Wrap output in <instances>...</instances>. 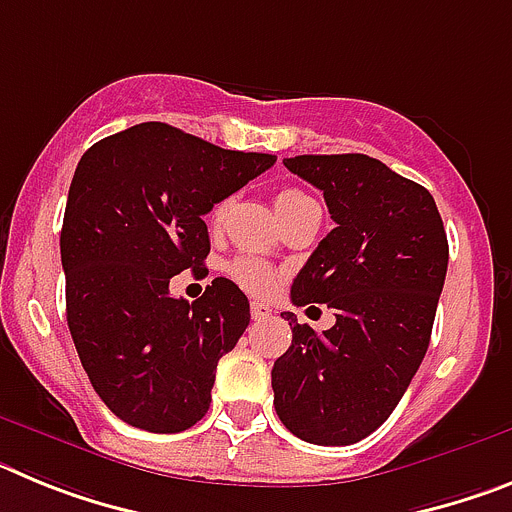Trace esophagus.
<instances>
[{
	"label": "esophagus",
	"instance_id": "esophagus-1",
	"mask_svg": "<svg viewBox=\"0 0 512 512\" xmlns=\"http://www.w3.org/2000/svg\"><path fill=\"white\" fill-rule=\"evenodd\" d=\"M251 315H253V320H266L271 315V307L266 305V302L253 300L251 302Z\"/></svg>",
	"mask_w": 512,
	"mask_h": 512
}]
</instances>
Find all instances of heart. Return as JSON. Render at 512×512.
<instances>
[{
	"mask_svg": "<svg viewBox=\"0 0 512 512\" xmlns=\"http://www.w3.org/2000/svg\"><path fill=\"white\" fill-rule=\"evenodd\" d=\"M307 200H312V197L302 192V189L284 187L279 189L277 197H274V205H277V212H282L287 210V207L300 205V202H307ZM225 212H228V202H217V205L212 207V215H210L212 223H220V220L225 217ZM228 274L235 279V282L241 284L243 289L256 292V295L269 292L274 279H277L274 269H271L264 259H256V256H238V259H233L228 264Z\"/></svg>",
	"mask_w": 512,
	"mask_h": 512,
	"instance_id": "b5f03b06",
	"label": "heart"
}]
</instances>
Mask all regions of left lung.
Returning <instances> with one entry per match:
<instances>
[{
  "instance_id": "obj_1",
  "label": "left lung",
  "mask_w": 512,
  "mask_h": 512,
  "mask_svg": "<svg viewBox=\"0 0 512 512\" xmlns=\"http://www.w3.org/2000/svg\"><path fill=\"white\" fill-rule=\"evenodd\" d=\"M325 197L336 228L292 284L336 325L315 333L295 312L292 346L271 369L279 420L318 446H348L390 418L431 343L449 241L431 192L364 153L284 158ZM315 307V305H310Z\"/></svg>"
}]
</instances>
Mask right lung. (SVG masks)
Instances as JSON below:
<instances>
[{
    "label": "right lung",
    "mask_w": 512,
    "mask_h": 512,
    "mask_svg": "<svg viewBox=\"0 0 512 512\" xmlns=\"http://www.w3.org/2000/svg\"><path fill=\"white\" fill-rule=\"evenodd\" d=\"M164 122L94 143L74 171L61 228L66 320L94 392L120 420L179 433L205 418L220 356L251 320L248 297L212 279L189 305L169 295L210 253L202 217L274 166Z\"/></svg>",
    "instance_id": "right-lung-1"
}]
</instances>
